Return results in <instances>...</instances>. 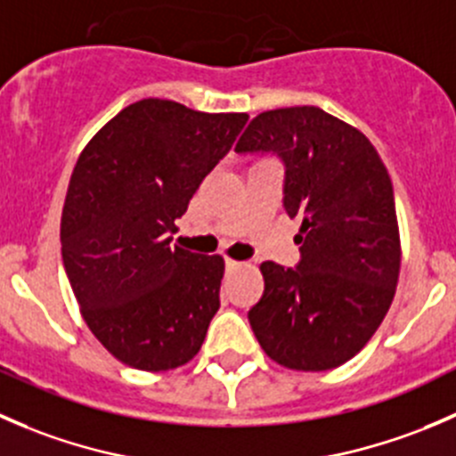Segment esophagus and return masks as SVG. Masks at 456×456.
Masks as SVG:
<instances>
[{
	"label": "esophagus",
	"instance_id": "34e87169",
	"mask_svg": "<svg viewBox=\"0 0 456 456\" xmlns=\"http://www.w3.org/2000/svg\"><path fill=\"white\" fill-rule=\"evenodd\" d=\"M224 265H227L229 269H238V266H242V262L232 260V257H224Z\"/></svg>",
	"mask_w": 456,
	"mask_h": 456
}]
</instances>
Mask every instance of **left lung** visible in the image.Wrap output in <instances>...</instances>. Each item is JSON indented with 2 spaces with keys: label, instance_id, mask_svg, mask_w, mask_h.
<instances>
[{
  "label": "left lung",
  "instance_id": "obj_1",
  "mask_svg": "<svg viewBox=\"0 0 456 456\" xmlns=\"http://www.w3.org/2000/svg\"><path fill=\"white\" fill-rule=\"evenodd\" d=\"M236 151L282 160L284 211L302 220L296 269L260 265L265 293L249 311L257 342L293 370L342 366L372 338L397 287L388 172L360 130L314 105L257 114Z\"/></svg>",
  "mask_w": 456,
  "mask_h": 456
}]
</instances>
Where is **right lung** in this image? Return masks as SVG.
<instances>
[{"mask_svg":"<svg viewBox=\"0 0 456 456\" xmlns=\"http://www.w3.org/2000/svg\"><path fill=\"white\" fill-rule=\"evenodd\" d=\"M247 118L142 99L77 160L61 216L63 266L92 333L132 369L187 364L220 309L223 257L169 247V233Z\"/></svg>","mask_w":456,"mask_h":456,"instance_id":"right-lung-1","label":"right lung"}]
</instances>
